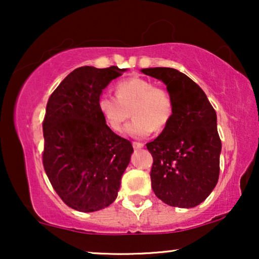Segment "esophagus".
I'll use <instances>...</instances> for the list:
<instances>
[{
  "mask_svg": "<svg viewBox=\"0 0 259 259\" xmlns=\"http://www.w3.org/2000/svg\"><path fill=\"white\" fill-rule=\"evenodd\" d=\"M145 145L142 144V142H133V147L135 148V150H140V148L144 147Z\"/></svg>",
  "mask_w": 259,
  "mask_h": 259,
  "instance_id": "esophagus-1",
  "label": "esophagus"
}]
</instances>
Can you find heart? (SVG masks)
<instances>
[{
    "label": "heart",
    "instance_id": "b5f03b06",
    "mask_svg": "<svg viewBox=\"0 0 259 259\" xmlns=\"http://www.w3.org/2000/svg\"><path fill=\"white\" fill-rule=\"evenodd\" d=\"M117 97L101 95L97 108L109 129L119 133L130 111L134 119L125 127L133 138H146L156 130H163L173 117V100L164 89L154 88L150 80L134 76L115 85Z\"/></svg>",
    "mask_w": 259,
    "mask_h": 259
}]
</instances>
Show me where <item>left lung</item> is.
Returning <instances> with one entry per match:
<instances>
[{
	"label": "left lung",
	"instance_id": "8db88e82",
	"mask_svg": "<svg viewBox=\"0 0 259 259\" xmlns=\"http://www.w3.org/2000/svg\"><path fill=\"white\" fill-rule=\"evenodd\" d=\"M141 72L164 82L173 100L170 121L146 145L153 157L154 195L169 206H198L219 178L222 142L214 108L200 86L179 70L157 67Z\"/></svg>",
	"mask_w": 259,
	"mask_h": 259
}]
</instances>
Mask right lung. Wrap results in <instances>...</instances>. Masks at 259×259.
<instances>
[{
    "instance_id": "right-lung-1",
    "label": "right lung",
    "mask_w": 259,
    "mask_h": 259,
    "mask_svg": "<svg viewBox=\"0 0 259 259\" xmlns=\"http://www.w3.org/2000/svg\"><path fill=\"white\" fill-rule=\"evenodd\" d=\"M126 69L76 68L52 92L42 123L44 168L67 206L96 212L114 202L134 152L97 108L102 91Z\"/></svg>"
}]
</instances>
